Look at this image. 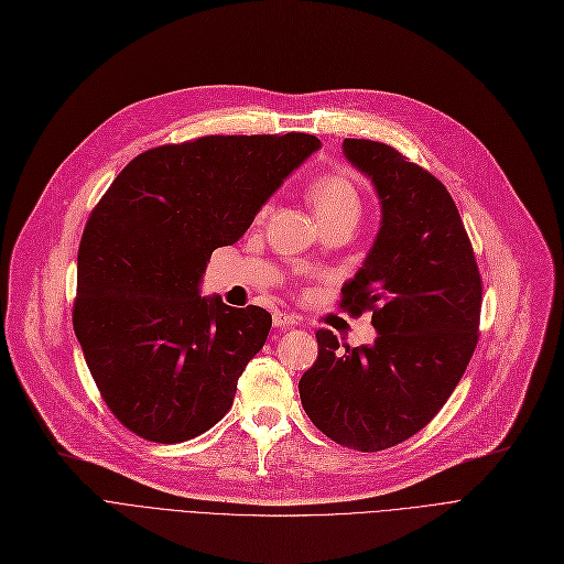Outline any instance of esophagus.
<instances>
[{
	"label": "esophagus",
	"mask_w": 564,
	"mask_h": 564,
	"mask_svg": "<svg viewBox=\"0 0 564 564\" xmlns=\"http://www.w3.org/2000/svg\"><path fill=\"white\" fill-rule=\"evenodd\" d=\"M272 322H274V327L276 329H290V327H294V324H297V317L294 315H290V313H283V311H276L274 315H272Z\"/></svg>",
	"instance_id": "1"
}]
</instances>
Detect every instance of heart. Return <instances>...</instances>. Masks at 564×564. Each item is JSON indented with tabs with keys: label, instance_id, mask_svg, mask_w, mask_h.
Returning <instances> with one entry per match:
<instances>
[{
	"label": "heart",
	"instance_id": "obj_1",
	"mask_svg": "<svg viewBox=\"0 0 564 564\" xmlns=\"http://www.w3.org/2000/svg\"><path fill=\"white\" fill-rule=\"evenodd\" d=\"M306 196L313 205V210L317 213L319 221L340 219V217L357 221L361 215V194L357 185L340 173L319 175L317 181L311 183Z\"/></svg>",
	"mask_w": 564,
	"mask_h": 564
}]
</instances>
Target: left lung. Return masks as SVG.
Listing matches in <instances>:
<instances>
[{
  "mask_svg": "<svg viewBox=\"0 0 564 564\" xmlns=\"http://www.w3.org/2000/svg\"><path fill=\"white\" fill-rule=\"evenodd\" d=\"M366 173L381 226L340 306L372 311V345H340L319 329L317 361L300 379L313 425L345 448L377 453L421 432L446 404L478 345L482 279L441 181L389 143L345 139Z\"/></svg>",
  "mask_w": 564,
  "mask_h": 564,
  "instance_id": "obj_1",
  "label": "left lung"
}]
</instances>
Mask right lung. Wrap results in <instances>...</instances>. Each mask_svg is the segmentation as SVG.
I'll return each mask as SVG.
<instances>
[{
    "label": "right lung",
    "instance_id": "1",
    "mask_svg": "<svg viewBox=\"0 0 564 564\" xmlns=\"http://www.w3.org/2000/svg\"><path fill=\"white\" fill-rule=\"evenodd\" d=\"M304 132L213 134L137 155L94 207L77 253L73 327L113 416L189 441L232 406L272 315L200 297L207 260L319 148Z\"/></svg>",
    "mask_w": 564,
    "mask_h": 564
}]
</instances>
